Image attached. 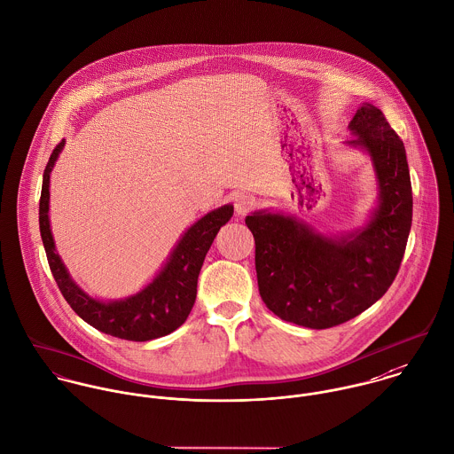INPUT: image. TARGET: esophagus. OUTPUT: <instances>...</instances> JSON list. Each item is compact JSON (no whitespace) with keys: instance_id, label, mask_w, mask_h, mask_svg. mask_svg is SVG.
<instances>
[{"instance_id":"esophagus-1","label":"esophagus","mask_w":454,"mask_h":454,"mask_svg":"<svg viewBox=\"0 0 454 454\" xmlns=\"http://www.w3.org/2000/svg\"><path fill=\"white\" fill-rule=\"evenodd\" d=\"M235 212H237V215H247L253 208H254V205H256V201H254V198L253 196H249V194H239L237 198H235Z\"/></svg>"}]
</instances>
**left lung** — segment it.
I'll return each mask as SVG.
<instances>
[{"label": "left lung", "instance_id": "left-lung-1", "mask_svg": "<svg viewBox=\"0 0 454 454\" xmlns=\"http://www.w3.org/2000/svg\"><path fill=\"white\" fill-rule=\"evenodd\" d=\"M344 145L370 156L377 205L362 228L325 235L282 210L246 217L256 244L262 300L275 316L325 330L373 305L393 284L412 224V187L405 147L382 112L363 103Z\"/></svg>", "mask_w": 454, "mask_h": 454}]
</instances>
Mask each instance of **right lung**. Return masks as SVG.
I'll list each match as a JSON object with an SVG mask.
<instances>
[{
    "instance_id": "right-lung-1",
    "label": "right lung",
    "mask_w": 454,
    "mask_h": 454,
    "mask_svg": "<svg viewBox=\"0 0 454 454\" xmlns=\"http://www.w3.org/2000/svg\"><path fill=\"white\" fill-rule=\"evenodd\" d=\"M65 147V140L56 145L43 170L40 196V235L47 253L49 267L59 291L70 307L92 328L133 342H145L176 332L187 319L194 300L198 275L203 260L223 224L233 215V205H223L207 212L192 223L176 244L161 270L138 293L121 300H99L88 294L67 270L56 253V244L49 219L51 172Z\"/></svg>"
}]
</instances>
